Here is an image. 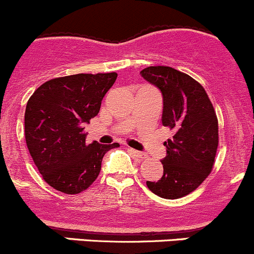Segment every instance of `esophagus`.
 Wrapping results in <instances>:
<instances>
[{"label":"esophagus","instance_id":"obj_1","mask_svg":"<svg viewBox=\"0 0 254 254\" xmlns=\"http://www.w3.org/2000/svg\"><path fill=\"white\" fill-rule=\"evenodd\" d=\"M128 150H129V152L132 153V154L134 155V157L139 158V159H144V158H147V155H145L143 152H138V150L132 149V148H129V149H128Z\"/></svg>","mask_w":254,"mask_h":254}]
</instances>
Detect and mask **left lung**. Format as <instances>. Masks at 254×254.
<instances>
[{
	"label": "left lung",
	"mask_w": 254,
	"mask_h": 254,
	"mask_svg": "<svg viewBox=\"0 0 254 254\" xmlns=\"http://www.w3.org/2000/svg\"><path fill=\"white\" fill-rule=\"evenodd\" d=\"M140 75L162 92V124L173 132L164 143L162 178L147 182V187L163 199H179L211 173L218 145L216 112L204 87L188 74L170 66H148Z\"/></svg>",
	"instance_id": "left-lung-1"
}]
</instances>
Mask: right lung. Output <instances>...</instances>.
Returning <instances> with one entry per match:
<instances>
[{"instance_id":"obj_1","label":"right lung","mask_w":254,"mask_h":254,"mask_svg":"<svg viewBox=\"0 0 254 254\" xmlns=\"http://www.w3.org/2000/svg\"><path fill=\"white\" fill-rule=\"evenodd\" d=\"M116 72L76 74L44 82L27 102L26 143L43 179L65 194H79L99 177L104 155L119 143L87 144L84 126L97 116Z\"/></svg>"}]
</instances>
